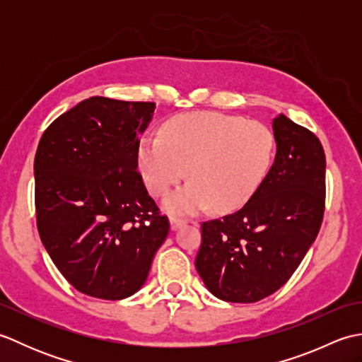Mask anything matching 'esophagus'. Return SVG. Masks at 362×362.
<instances>
[{
    "label": "esophagus",
    "mask_w": 362,
    "mask_h": 362,
    "mask_svg": "<svg viewBox=\"0 0 362 362\" xmlns=\"http://www.w3.org/2000/svg\"><path fill=\"white\" fill-rule=\"evenodd\" d=\"M185 222H187L185 219H180V218H175V216L169 218V224H171V230H177V228L185 224Z\"/></svg>",
    "instance_id": "1"
}]
</instances>
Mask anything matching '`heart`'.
Returning <instances> with one entry per match:
<instances>
[{
    "instance_id": "1",
    "label": "heart",
    "mask_w": 362,
    "mask_h": 362,
    "mask_svg": "<svg viewBox=\"0 0 362 362\" xmlns=\"http://www.w3.org/2000/svg\"><path fill=\"white\" fill-rule=\"evenodd\" d=\"M275 136L258 121L216 112L175 117L161 136H144L138 163L153 196H165L188 174L193 180L165 201L173 214H196L210 205L219 211L240 209L269 174Z\"/></svg>"
}]
</instances>
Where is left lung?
I'll return each instance as SVG.
<instances>
[{"instance_id":"left-lung-1","label":"left lung","mask_w":362,"mask_h":362,"mask_svg":"<svg viewBox=\"0 0 362 362\" xmlns=\"http://www.w3.org/2000/svg\"><path fill=\"white\" fill-rule=\"evenodd\" d=\"M274 165L241 210L202 224L196 269L214 297L253 303L279 291L316 240L325 210L319 138L284 115L272 121Z\"/></svg>"}]
</instances>
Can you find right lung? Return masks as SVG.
Returning a JSON list of instances; mask_svg holds the SVG:
<instances>
[{
    "label": "right lung",
    "mask_w": 362,
    "mask_h": 362,
    "mask_svg": "<svg viewBox=\"0 0 362 362\" xmlns=\"http://www.w3.org/2000/svg\"><path fill=\"white\" fill-rule=\"evenodd\" d=\"M153 103L93 96L51 122L38 143L37 228L52 263L82 294H135L165 243L161 216L138 169Z\"/></svg>",
    "instance_id": "add662e5"
}]
</instances>
